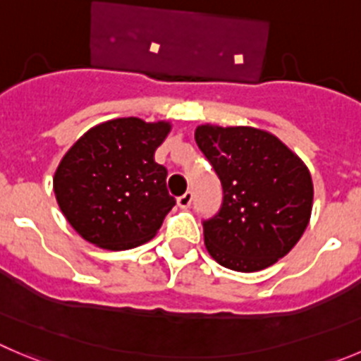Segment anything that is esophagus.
I'll return each mask as SVG.
<instances>
[{
	"instance_id": "1",
	"label": "esophagus",
	"mask_w": 361,
	"mask_h": 361,
	"mask_svg": "<svg viewBox=\"0 0 361 361\" xmlns=\"http://www.w3.org/2000/svg\"><path fill=\"white\" fill-rule=\"evenodd\" d=\"M191 202H193V193H191V191H186L183 197L177 198V205L180 209H188L191 205Z\"/></svg>"
}]
</instances>
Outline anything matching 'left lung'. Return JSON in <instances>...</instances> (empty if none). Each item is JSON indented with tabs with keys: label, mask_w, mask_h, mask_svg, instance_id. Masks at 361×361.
<instances>
[{
	"label": "left lung",
	"mask_w": 361,
	"mask_h": 361,
	"mask_svg": "<svg viewBox=\"0 0 361 361\" xmlns=\"http://www.w3.org/2000/svg\"><path fill=\"white\" fill-rule=\"evenodd\" d=\"M195 142L221 180L223 202L204 219L209 255L223 267L266 269L296 246L310 221L314 184L307 164L271 133L205 123Z\"/></svg>",
	"instance_id": "left-lung-1"
}]
</instances>
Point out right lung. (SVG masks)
<instances>
[{"mask_svg": "<svg viewBox=\"0 0 361 361\" xmlns=\"http://www.w3.org/2000/svg\"><path fill=\"white\" fill-rule=\"evenodd\" d=\"M170 129L164 120H108L67 150L53 188L81 238L99 248L129 250L157 234L175 205L166 190V168L154 161Z\"/></svg>", "mask_w": 361, "mask_h": 361, "instance_id": "right-lung-1", "label": "right lung"}]
</instances>
